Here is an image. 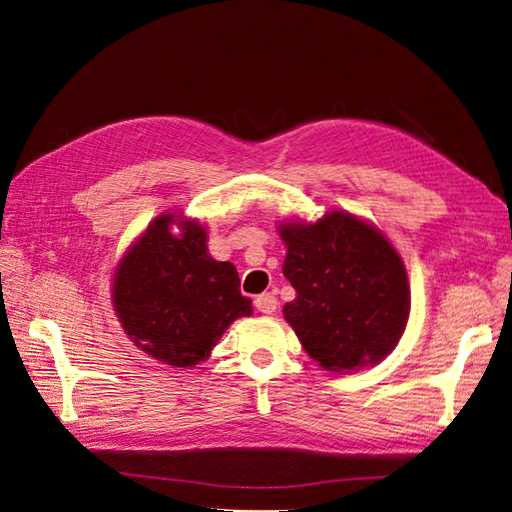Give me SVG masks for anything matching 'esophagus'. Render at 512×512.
I'll use <instances>...</instances> for the list:
<instances>
[{"label":"esophagus","instance_id":"34e87169","mask_svg":"<svg viewBox=\"0 0 512 512\" xmlns=\"http://www.w3.org/2000/svg\"><path fill=\"white\" fill-rule=\"evenodd\" d=\"M254 305L260 314H273L277 309V299L273 292H262L254 299Z\"/></svg>","mask_w":512,"mask_h":512}]
</instances>
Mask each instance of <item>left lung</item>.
<instances>
[{"label": "left lung", "mask_w": 512, "mask_h": 512, "mask_svg": "<svg viewBox=\"0 0 512 512\" xmlns=\"http://www.w3.org/2000/svg\"><path fill=\"white\" fill-rule=\"evenodd\" d=\"M284 275L297 290L284 318L324 369L376 365L404 335L410 314L406 267L378 228L346 211L314 224H282Z\"/></svg>", "instance_id": "8db88e82"}]
</instances>
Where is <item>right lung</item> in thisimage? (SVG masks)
Here are the masks:
<instances>
[{"instance_id": "add662e5", "label": "right lung", "mask_w": 512, "mask_h": 512, "mask_svg": "<svg viewBox=\"0 0 512 512\" xmlns=\"http://www.w3.org/2000/svg\"><path fill=\"white\" fill-rule=\"evenodd\" d=\"M239 284L235 265L207 252L203 226L164 213L117 265L113 307L143 352L166 365L194 367L232 322L252 314V301Z\"/></svg>"}]
</instances>
